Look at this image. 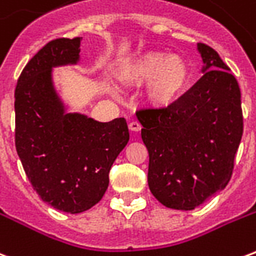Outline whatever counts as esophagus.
<instances>
[{"label": "esophagus", "mask_w": 256, "mask_h": 256, "mask_svg": "<svg viewBox=\"0 0 256 256\" xmlns=\"http://www.w3.org/2000/svg\"><path fill=\"white\" fill-rule=\"evenodd\" d=\"M128 128H130L132 132H140V130H141V124H140L137 120H132V122L128 123Z\"/></svg>", "instance_id": "esophagus-1"}]
</instances>
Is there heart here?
Listing matches in <instances>:
<instances>
[{"mask_svg": "<svg viewBox=\"0 0 256 256\" xmlns=\"http://www.w3.org/2000/svg\"><path fill=\"white\" fill-rule=\"evenodd\" d=\"M130 78L136 84L150 80V98L158 106H167L177 98L188 82V68L181 58H170L162 53H150L130 70Z\"/></svg>", "mask_w": 256, "mask_h": 256, "instance_id": "heart-1", "label": "heart"}]
</instances>
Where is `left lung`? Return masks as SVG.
<instances>
[{
	"mask_svg": "<svg viewBox=\"0 0 256 256\" xmlns=\"http://www.w3.org/2000/svg\"><path fill=\"white\" fill-rule=\"evenodd\" d=\"M206 71L166 106H142L137 118L150 154L148 185L163 206L196 208L230 181L242 136V93L220 54L198 42Z\"/></svg>",
	"mask_w": 256,
	"mask_h": 256,
	"instance_id": "1",
	"label": "left lung"
}]
</instances>
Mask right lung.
I'll return each instance as SVG.
<instances>
[{
  "instance_id": "obj_1",
  "label": "right lung",
  "mask_w": 256,
  "mask_h": 256,
  "mask_svg": "<svg viewBox=\"0 0 256 256\" xmlns=\"http://www.w3.org/2000/svg\"><path fill=\"white\" fill-rule=\"evenodd\" d=\"M80 38L48 42L27 63L14 90V145L38 196L78 214L100 202L110 170L128 141L124 118L100 123L64 114L52 84V67L76 63Z\"/></svg>"
}]
</instances>
